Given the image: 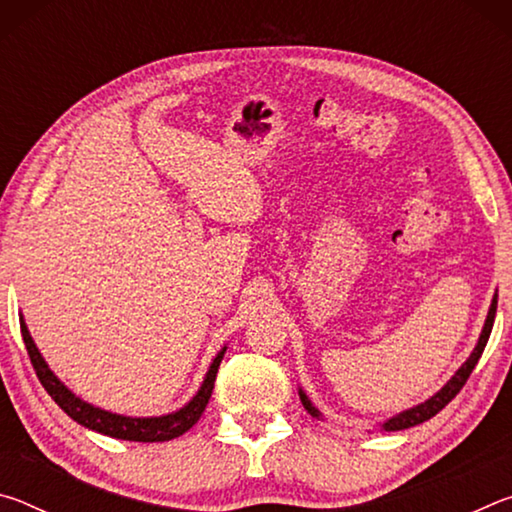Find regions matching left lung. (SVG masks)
<instances>
[{"label": "left lung", "mask_w": 512, "mask_h": 512, "mask_svg": "<svg viewBox=\"0 0 512 512\" xmlns=\"http://www.w3.org/2000/svg\"><path fill=\"white\" fill-rule=\"evenodd\" d=\"M495 314H497V293H495V298H492V302H490V309H488V316H485V323H483L479 341H476L472 354H470V357H467V361L463 363V366L458 368V370L454 372V375H452V379H449L447 384H445L443 388H440V391H438L436 395H431L429 400H424L422 404L411 406V409H406V411H402V413L393 415V418H388L386 422H381V424H379L381 431H402V429L415 427V424L427 422L429 418H433V415H436L438 411H443L445 406L454 400V397L458 395V391H461V388L465 386L467 377L472 375L474 366H476V363H479V359H481V354H483V350H485V343H488V339H490L492 325H495ZM298 395H300V402H302V406H305V409H307V413L314 415V418L323 420V413H320V411L316 409L314 402L309 400V395H307L305 391H302V388H298Z\"/></svg>", "instance_id": "obj_1"}]
</instances>
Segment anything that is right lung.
Returning a JSON list of instances; mask_svg holds the SVG:
<instances>
[{
    "mask_svg": "<svg viewBox=\"0 0 512 512\" xmlns=\"http://www.w3.org/2000/svg\"><path fill=\"white\" fill-rule=\"evenodd\" d=\"M20 327H22V339H24V345H27L33 368H36L40 384L45 386V391L51 395V400H54L74 422L83 424L85 429L99 431L103 436H110V438L135 440V443H164V440L178 438L183 436L185 431L192 429L198 422V418L203 415L207 402H210L216 372H219L223 354L228 350L223 345L219 354L212 359L210 368L205 372L201 388H198L196 395L185 406H180V409L173 413L151 415V418H133V415H121V413L99 409V406L85 402L79 395L69 391L63 381L54 375V370L49 368L45 357L40 354L36 341L31 339L27 323H24V316H20Z\"/></svg>",
    "mask_w": 512,
    "mask_h": 512,
    "instance_id": "add662e5",
    "label": "right lung"
}]
</instances>
